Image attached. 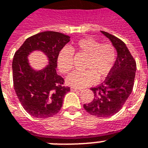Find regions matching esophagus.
Wrapping results in <instances>:
<instances>
[{
	"instance_id": "esophagus-1",
	"label": "esophagus",
	"mask_w": 148,
	"mask_h": 148,
	"mask_svg": "<svg viewBox=\"0 0 148 148\" xmlns=\"http://www.w3.org/2000/svg\"><path fill=\"white\" fill-rule=\"evenodd\" d=\"M71 90L73 92H81L82 91V89L76 88H71Z\"/></svg>"
}]
</instances>
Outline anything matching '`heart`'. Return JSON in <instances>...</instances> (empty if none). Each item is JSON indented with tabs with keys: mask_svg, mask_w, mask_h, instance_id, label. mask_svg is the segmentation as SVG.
Wrapping results in <instances>:
<instances>
[{
	"mask_svg": "<svg viewBox=\"0 0 148 148\" xmlns=\"http://www.w3.org/2000/svg\"><path fill=\"white\" fill-rule=\"evenodd\" d=\"M73 53L87 56L84 71H74L66 79L69 86L82 88L95 84L109 76L116 62V49L110 43L101 44L97 39L88 37L77 42L70 49L64 48L57 56V66L63 74H68L73 67Z\"/></svg>",
	"mask_w": 148,
	"mask_h": 148,
	"instance_id": "heart-1",
	"label": "heart"
}]
</instances>
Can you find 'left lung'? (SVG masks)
<instances>
[{
    "label": "left lung",
    "mask_w": 148,
    "mask_h": 148,
    "mask_svg": "<svg viewBox=\"0 0 148 148\" xmlns=\"http://www.w3.org/2000/svg\"><path fill=\"white\" fill-rule=\"evenodd\" d=\"M116 49V62L112 71L103 84L92 88L94 99L84 108L89 114L101 118L113 116L122 109L134 88L136 61L121 39L101 31Z\"/></svg>",
    "instance_id": "8db88e82"
}]
</instances>
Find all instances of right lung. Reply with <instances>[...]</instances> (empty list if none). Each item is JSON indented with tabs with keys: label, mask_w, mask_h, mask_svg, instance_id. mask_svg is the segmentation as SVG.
<instances>
[{
	"label": "right lung",
	"mask_w": 148,
	"mask_h": 148,
	"mask_svg": "<svg viewBox=\"0 0 148 148\" xmlns=\"http://www.w3.org/2000/svg\"><path fill=\"white\" fill-rule=\"evenodd\" d=\"M70 38L57 32H40L28 38L14 54V91L21 106L32 116L48 118L61 109L70 88L63 85L64 78L56 74L57 56ZM35 51H42L48 60V64L41 70L34 69L29 63L27 57Z\"/></svg>",
	"instance_id": "add662e5"
}]
</instances>
